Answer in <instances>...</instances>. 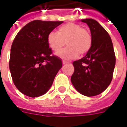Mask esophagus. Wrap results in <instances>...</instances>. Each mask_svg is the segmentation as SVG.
<instances>
[{
    "instance_id": "obj_1",
    "label": "esophagus",
    "mask_w": 127,
    "mask_h": 127,
    "mask_svg": "<svg viewBox=\"0 0 127 127\" xmlns=\"http://www.w3.org/2000/svg\"><path fill=\"white\" fill-rule=\"evenodd\" d=\"M68 63V62H67V61H64V60H63V64H67Z\"/></svg>"
}]
</instances>
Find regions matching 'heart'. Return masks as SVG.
Returning <instances> with one entry per match:
<instances>
[{"mask_svg":"<svg viewBox=\"0 0 127 127\" xmlns=\"http://www.w3.org/2000/svg\"><path fill=\"white\" fill-rule=\"evenodd\" d=\"M49 47L54 52H58L64 46L67 48L61 51L58 56L66 60L83 56L92 46V37L88 31L76 24L69 23L60 26L56 32H50L47 37Z\"/></svg>","mask_w":127,"mask_h":127,"instance_id":"heart-1","label":"heart"}]
</instances>
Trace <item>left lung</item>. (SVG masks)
I'll use <instances>...</instances> for the list:
<instances>
[{
  "label": "left lung",
  "instance_id": "8db88e82",
  "mask_svg": "<svg viewBox=\"0 0 127 127\" xmlns=\"http://www.w3.org/2000/svg\"><path fill=\"white\" fill-rule=\"evenodd\" d=\"M88 24L92 46L86 56L73 62L74 71L71 81L77 91L88 96L98 95L110 85L115 65V55L111 37L96 20H81Z\"/></svg>",
  "mask_w": 127,
  "mask_h": 127
}]
</instances>
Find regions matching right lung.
Here are the masks:
<instances>
[{"label": "right lung", "instance_id": "1", "mask_svg": "<svg viewBox=\"0 0 127 127\" xmlns=\"http://www.w3.org/2000/svg\"><path fill=\"white\" fill-rule=\"evenodd\" d=\"M63 21L34 20L27 24L13 41L9 70L21 93L31 97L44 95L62 67V60L53 55L47 42L49 34Z\"/></svg>", "mask_w": 127, "mask_h": 127}]
</instances>
